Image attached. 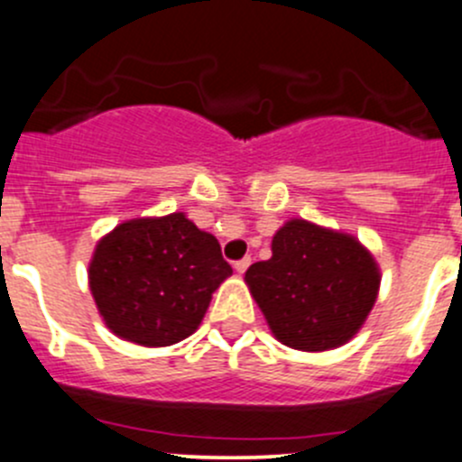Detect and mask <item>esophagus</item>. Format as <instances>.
<instances>
[{
    "label": "esophagus",
    "mask_w": 462,
    "mask_h": 462,
    "mask_svg": "<svg viewBox=\"0 0 462 462\" xmlns=\"http://www.w3.org/2000/svg\"><path fill=\"white\" fill-rule=\"evenodd\" d=\"M249 264H251V258H242V260H237L236 264H233V269H236L237 273H245Z\"/></svg>",
    "instance_id": "esophagus-1"
}]
</instances>
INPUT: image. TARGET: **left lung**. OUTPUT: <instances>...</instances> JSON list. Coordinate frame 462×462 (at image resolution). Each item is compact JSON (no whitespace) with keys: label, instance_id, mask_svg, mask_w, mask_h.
Returning <instances> with one entry per match:
<instances>
[{"label":"left lung","instance_id":"1","mask_svg":"<svg viewBox=\"0 0 462 462\" xmlns=\"http://www.w3.org/2000/svg\"><path fill=\"white\" fill-rule=\"evenodd\" d=\"M281 344L323 353L348 344L380 294V264L355 236L291 217L272 237V258L245 273Z\"/></svg>","mask_w":462,"mask_h":462}]
</instances>
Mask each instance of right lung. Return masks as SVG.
Listing matches in <instances>:
<instances>
[{"label":"right lung","instance_id":"right-lung-1","mask_svg":"<svg viewBox=\"0 0 462 462\" xmlns=\"http://www.w3.org/2000/svg\"><path fill=\"white\" fill-rule=\"evenodd\" d=\"M231 273L216 236L186 213L121 222L96 242L87 269L105 326L145 348L193 335Z\"/></svg>","mask_w":462,"mask_h":462}]
</instances>
